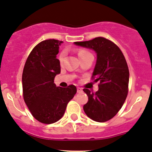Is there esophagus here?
Masks as SVG:
<instances>
[{
    "label": "esophagus",
    "instance_id": "34e87169",
    "mask_svg": "<svg viewBox=\"0 0 152 152\" xmlns=\"http://www.w3.org/2000/svg\"><path fill=\"white\" fill-rule=\"evenodd\" d=\"M82 89L81 87H77V93H82Z\"/></svg>",
    "mask_w": 152,
    "mask_h": 152
}]
</instances>
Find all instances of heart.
Instances as JSON below:
<instances>
[{"label": "heart", "mask_w": 152, "mask_h": 152, "mask_svg": "<svg viewBox=\"0 0 152 152\" xmlns=\"http://www.w3.org/2000/svg\"><path fill=\"white\" fill-rule=\"evenodd\" d=\"M88 53H90L88 50H85V49H80V50H79V51H78V56H79V58H81L82 56H85V55H86V54H88ZM65 54H66V53H65V50H63V51L61 52L60 54H59V62H60V64L63 63L64 60H65Z\"/></svg>", "instance_id": "obj_1"}]
</instances>
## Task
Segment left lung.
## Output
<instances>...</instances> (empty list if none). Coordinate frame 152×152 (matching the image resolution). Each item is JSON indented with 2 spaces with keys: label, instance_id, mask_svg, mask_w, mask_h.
Here are the masks:
<instances>
[{
  "label": "left lung",
  "instance_id": "obj_1",
  "mask_svg": "<svg viewBox=\"0 0 152 152\" xmlns=\"http://www.w3.org/2000/svg\"><path fill=\"white\" fill-rule=\"evenodd\" d=\"M74 43L93 49L97 53L91 79L99 82V90L92 93L84 89L88 96L84 111L95 121H107L118 113L128 95L129 72L125 57L116 44L102 37Z\"/></svg>",
  "mask_w": 152,
  "mask_h": 152
}]
</instances>
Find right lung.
<instances>
[{
  "label": "right lung",
  "instance_id": "right-lung-1",
  "mask_svg": "<svg viewBox=\"0 0 152 152\" xmlns=\"http://www.w3.org/2000/svg\"><path fill=\"white\" fill-rule=\"evenodd\" d=\"M62 41L46 39L38 43L28 55L22 75L23 96L31 113L40 123L58 121L65 113L68 102L76 93V87H56L53 80L60 73L56 59Z\"/></svg>",
  "mask_w": 152,
  "mask_h": 152
}]
</instances>
